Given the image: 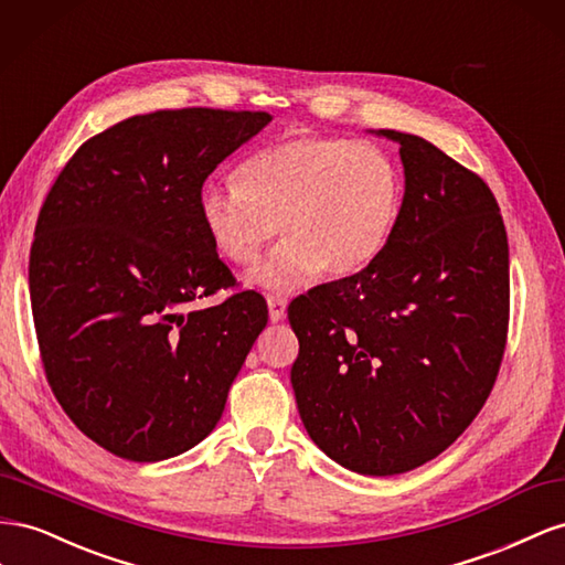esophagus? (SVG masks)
<instances>
[{
  "label": "esophagus",
  "instance_id": "34e87169",
  "mask_svg": "<svg viewBox=\"0 0 565 565\" xmlns=\"http://www.w3.org/2000/svg\"><path fill=\"white\" fill-rule=\"evenodd\" d=\"M267 308H269V319L271 321H281L286 315V298L284 296H267Z\"/></svg>",
  "mask_w": 565,
  "mask_h": 565
}]
</instances>
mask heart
<instances>
[{
	"instance_id": "obj_1",
	"label": "heart",
	"mask_w": 565,
	"mask_h": 565,
	"mask_svg": "<svg viewBox=\"0 0 565 565\" xmlns=\"http://www.w3.org/2000/svg\"><path fill=\"white\" fill-rule=\"evenodd\" d=\"M405 180L374 141L288 135L255 151L238 182H207L199 217L213 248L236 267L257 263L269 238L281 244L253 274L267 291L291 294L317 274L343 279L372 265L395 234Z\"/></svg>"
}]
</instances>
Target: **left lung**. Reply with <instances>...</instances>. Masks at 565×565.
I'll return each instance as SVG.
<instances>
[{"mask_svg":"<svg viewBox=\"0 0 565 565\" xmlns=\"http://www.w3.org/2000/svg\"><path fill=\"white\" fill-rule=\"evenodd\" d=\"M405 199L366 269L288 305L298 412L321 452L362 476L416 469L486 405L509 331V244L490 186L395 130Z\"/></svg>","mask_w":565,"mask_h":565,"instance_id":"left-lung-1","label":"left lung"}]
</instances>
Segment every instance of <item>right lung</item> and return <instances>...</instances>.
I'll return each instance as SVG.
<instances>
[{"instance_id": "1", "label": "right lung", "mask_w": 565, "mask_h": 565, "mask_svg": "<svg viewBox=\"0 0 565 565\" xmlns=\"http://www.w3.org/2000/svg\"><path fill=\"white\" fill-rule=\"evenodd\" d=\"M271 120L265 110L132 116L79 147L46 193L30 248L44 376L89 440L127 461L186 452L211 433L267 302L234 288L199 191Z\"/></svg>"}]
</instances>
